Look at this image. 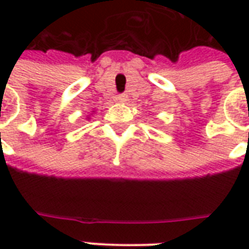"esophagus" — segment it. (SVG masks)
I'll return each mask as SVG.
<instances>
[{"mask_svg": "<svg viewBox=\"0 0 249 249\" xmlns=\"http://www.w3.org/2000/svg\"><path fill=\"white\" fill-rule=\"evenodd\" d=\"M116 100L120 101V103H125V101L128 100V96H126L125 93H121V94H117V96H116Z\"/></svg>", "mask_w": 249, "mask_h": 249, "instance_id": "esophagus-1", "label": "esophagus"}]
</instances>
